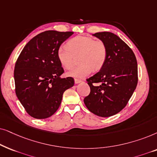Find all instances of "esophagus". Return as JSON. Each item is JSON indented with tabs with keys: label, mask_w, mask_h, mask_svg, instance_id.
Returning a JSON list of instances; mask_svg holds the SVG:
<instances>
[{
	"label": "esophagus",
	"mask_w": 157,
	"mask_h": 157,
	"mask_svg": "<svg viewBox=\"0 0 157 157\" xmlns=\"http://www.w3.org/2000/svg\"><path fill=\"white\" fill-rule=\"evenodd\" d=\"M82 81H81L80 80H77V79H75V84H78V83H80Z\"/></svg>",
	"instance_id": "esophagus-1"
}]
</instances>
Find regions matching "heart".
<instances>
[{
  "label": "heart",
  "instance_id": "b5f03b06",
  "mask_svg": "<svg viewBox=\"0 0 157 157\" xmlns=\"http://www.w3.org/2000/svg\"><path fill=\"white\" fill-rule=\"evenodd\" d=\"M65 45L59 46L57 55L59 61L66 69L74 65L75 57L80 55L78 62L80 64L67 72L69 76L82 79L88 76L93 71L103 67L107 58V47L101 40H95L90 36H75Z\"/></svg>",
  "mask_w": 157,
  "mask_h": 157
}]
</instances>
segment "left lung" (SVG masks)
<instances>
[{
    "label": "left lung",
    "mask_w": 157,
    "mask_h": 157,
    "mask_svg": "<svg viewBox=\"0 0 157 157\" xmlns=\"http://www.w3.org/2000/svg\"><path fill=\"white\" fill-rule=\"evenodd\" d=\"M93 35L105 44L107 58L99 72L87 79L90 93L84 103L96 116L110 117L126 107L136 87V58L132 49L114 33L104 31Z\"/></svg>",
    "instance_id": "1"
}]
</instances>
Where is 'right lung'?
I'll return each instance as SVG.
<instances>
[{"instance_id":"obj_1","label":"right lung","mask_w":157,"mask_h":157,"mask_svg":"<svg viewBox=\"0 0 157 157\" xmlns=\"http://www.w3.org/2000/svg\"><path fill=\"white\" fill-rule=\"evenodd\" d=\"M72 31H46L31 39L21 52L14 68L16 94L29 116L44 119L52 116L61 104L64 92L74 85L64 73L57 58L59 46Z\"/></svg>"}]
</instances>
